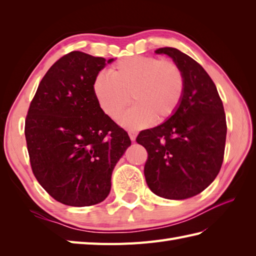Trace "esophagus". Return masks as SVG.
<instances>
[{"label": "esophagus", "instance_id": "obj_1", "mask_svg": "<svg viewBox=\"0 0 256 256\" xmlns=\"http://www.w3.org/2000/svg\"><path fill=\"white\" fill-rule=\"evenodd\" d=\"M136 131H133V130H131V131H128V136L130 138H131L132 140H135V138H136Z\"/></svg>", "mask_w": 256, "mask_h": 256}]
</instances>
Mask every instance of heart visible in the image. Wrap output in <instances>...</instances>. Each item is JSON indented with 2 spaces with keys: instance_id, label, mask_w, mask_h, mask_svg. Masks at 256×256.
Masks as SVG:
<instances>
[{
  "instance_id": "1",
  "label": "heart",
  "mask_w": 256,
  "mask_h": 256,
  "mask_svg": "<svg viewBox=\"0 0 256 256\" xmlns=\"http://www.w3.org/2000/svg\"><path fill=\"white\" fill-rule=\"evenodd\" d=\"M92 92L101 110L116 120L132 99L136 104L123 114L121 124L128 128H145L156 120L172 118L180 106L184 78L175 62L156 57H132L118 62L111 74L99 72Z\"/></svg>"
}]
</instances>
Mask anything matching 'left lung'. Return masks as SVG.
<instances>
[{
	"instance_id": "8db88e82",
	"label": "left lung",
	"mask_w": 256,
	"mask_h": 256,
	"mask_svg": "<svg viewBox=\"0 0 256 256\" xmlns=\"http://www.w3.org/2000/svg\"><path fill=\"white\" fill-rule=\"evenodd\" d=\"M182 69L184 92L177 112L162 124L140 132L136 142L148 150L144 175L155 194L182 200L214 180L224 162L226 121L224 104L210 76L186 54L158 48Z\"/></svg>"
}]
</instances>
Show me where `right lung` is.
<instances>
[{
  "instance_id": "obj_1",
  "label": "right lung",
  "mask_w": 256,
  "mask_h": 256,
  "mask_svg": "<svg viewBox=\"0 0 256 256\" xmlns=\"http://www.w3.org/2000/svg\"><path fill=\"white\" fill-rule=\"evenodd\" d=\"M113 60L67 54L42 79L27 112L32 174L64 204L88 206L104 200L114 167L131 145L128 132L101 110L92 92L94 77Z\"/></svg>"
}]
</instances>
